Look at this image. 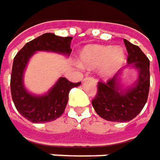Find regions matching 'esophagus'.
Returning <instances> with one entry per match:
<instances>
[{
	"label": "esophagus",
	"instance_id": "34e87169",
	"mask_svg": "<svg viewBox=\"0 0 160 160\" xmlns=\"http://www.w3.org/2000/svg\"><path fill=\"white\" fill-rule=\"evenodd\" d=\"M87 80H92L93 82H95L96 83V80L94 79V78H92V77H85L84 79V81H87Z\"/></svg>",
	"mask_w": 160,
	"mask_h": 160
}]
</instances>
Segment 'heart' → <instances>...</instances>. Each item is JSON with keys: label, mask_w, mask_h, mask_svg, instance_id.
Returning <instances> with one entry per match:
<instances>
[{"label": "heart", "mask_w": 160, "mask_h": 160, "mask_svg": "<svg viewBox=\"0 0 160 160\" xmlns=\"http://www.w3.org/2000/svg\"><path fill=\"white\" fill-rule=\"evenodd\" d=\"M125 58L123 49L120 47L88 45L79 54V64L88 69L99 67L102 76L108 78L122 67Z\"/></svg>", "instance_id": "1"}]
</instances>
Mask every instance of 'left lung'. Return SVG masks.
Wrapping results in <instances>:
<instances>
[{"mask_svg":"<svg viewBox=\"0 0 160 160\" xmlns=\"http://www.w3.org/2000/svg\"><path fill=\"white\" fill-rule=\"evenodd\" d=\"M123 41L128 52V65L137 70V80L124 88L120 83L122 71L127 67L123 68L108 82L98 83L97 94L92 101L98 115L116 122H130L138 115L148 100L149 91V60L138 46L127 39Z\"/></svg>","mask_w":160,"mask_h":160,"instance_id":"1","label":"left lung"}]
</instances>
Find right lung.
Here are the masks:
<instances>
[{
	"label": "right lung",
	"mask_w": 160,
	"mask_h": 160,
	"mask_svg": "<svg viewBox=\"0 0 160 160\" xmlns=\"http://www.w3.org/2000/svg\"><path fill=\"white\" fill-rule=\"evenodd\" d=\"M72 37H58L45 33L28 42L17 53L13 60L11 91L15 107L21 115L34 123H44L58 119L63 114L68 102V93L80 85L71 83L66 77H59L57 83L45 94H32L25 88L23 76L31 57L38 51H47L69 57Z\"/></svg>",
	"instance_id": "obj_1"
}]
</instances>
